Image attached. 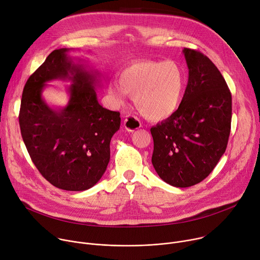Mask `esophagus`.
Instances as JSON below:
<instances>
[{"label":"esophagus","instance_id":"esophagus-1","mask_svg":"<svg viewBox=\"0 0 260 260\" xmlns=\"http://www.w3.org/2000/svg\"><path fill=\"white\" fill-rule=\"evenodd\" d=\"M123 126L126 131L128 132H134L136 129H138L140 126H141V123L140 121L137 119L136 117L134 116H131V115H127L125 117L124 119V122H123Z\"/></svg>","mask_w":260,"mask_h":260}]
</instances>
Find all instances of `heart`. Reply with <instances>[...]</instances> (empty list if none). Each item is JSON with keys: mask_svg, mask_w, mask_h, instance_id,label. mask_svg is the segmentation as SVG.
Instances as JSON below:
<instances>
[{"mask_svg": "<svg viewBox=\"0 0 260 260\" xmlns=\"http://www.w3.org/2000/svg\"><path fill=\"white\" fill-rule=\"evenodd\" d=\"M185 90V77L173 61L141 60L125 67L119 83L112 81L109 93L117 104H123L126 95L134 96L138 112L152 121L168 119L181 105Z\"/></svg>", "mask_w": 260, "mask_h": 260, "instance_id": "obj_1", "label": "heart"}]
</instances>
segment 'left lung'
Masks as SVG:
<instances>
[{"mask_svg": "<svg viewBox=\"0 0 260 260\" xmlns=\"http://www.w3.org/2000/svg\"><path fill=\"white\" fill-rule=\"evenodd\" d=\"M188 80L180 107L151 127V162L165 181L187 187L206 178L224 154L231 127V93L217 66L183 49Z\"/></svg>", "mask_w": 260, "mask_h": 260, "instance_id": "left-lung-1", "label": "left lung"}]
</instances>
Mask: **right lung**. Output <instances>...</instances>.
<instances>
[{
	"label": "right lung",
	"instance_id": "1",
	"mask_svg": "<svg viewBox=\"0 0 260 260\" xmlns=\"http://www.w3.org/2000/svg\"><path fill=\"white\" fill-rule=\"evenodd\" d=\"M69 49L53 51L23 87L19 126L41 175L65 191H85L102 178L110 161V142L120 127V113L103 108L95 92L98 73ZM68 80L69 104L52 108L42 98L46 83Z\"/></svg>",
	"mask_w": 260,
	"mask_h": 260
}]
</instances>
